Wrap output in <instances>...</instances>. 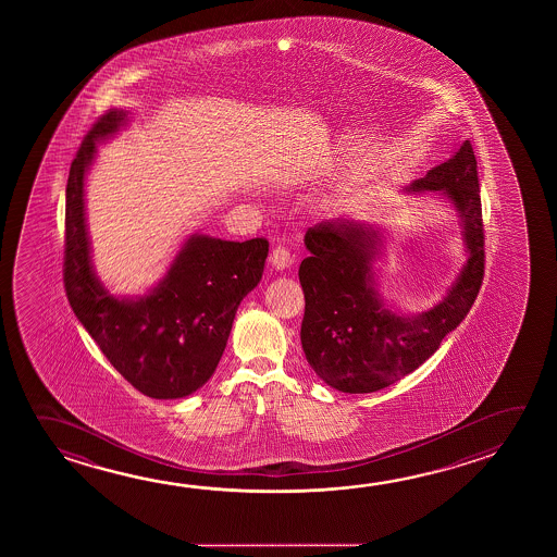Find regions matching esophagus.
Wrapping results in <instances>:
<instances>
[{"instance_id": "34e87169", "label": "esophagus", "mask_w": 557, "mask_h": 557, "mask_svg": "<svg viewBox=\"0 0 557 557\" xmlns=\"http://www.w3.org/2000/svg\"><path fill=\"white\" fill-rule=\"evenodd\" d=\"M270 264L277 272H283V270H287L289 265L293 264V256L287 248L275 247L272 250V255H270Z\"/></svg>"}]
</instances>
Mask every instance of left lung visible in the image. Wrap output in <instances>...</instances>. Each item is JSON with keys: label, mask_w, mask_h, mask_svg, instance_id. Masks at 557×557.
Listing matches in <instances>:
<instances>
[{"label": "left lung", "mask_w": 557, "mask_h": 557, "mask_svg": "<svg viewBox=\"0 0 557 557\" xmlns=\"http://www.w3.org/2000/svg\"><path fill=\"white\" fill-rule=\"evenodd\" d=\"M406 191H435L448 201L465 245V264L431 309L404 314L384 302L374 264L386 252V237L373 223L346 215L305 235L310 255L299 265L302 351L314 373L339 393H376L413 373L466 319L482 285V200L470 141L458 144L448 161Z\"/></svg>", "instance_id": "8db88e82"}]
</instances>
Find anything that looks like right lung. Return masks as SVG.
Returning a JSON list of instances; mask_svg holds the SVG:
<instances>
[{
  "label": "right lung",
  "mask_w": 557,
  "mask_h": 557,
  "mask_svg": "<svg viewBox=\"0 0 557 557\" xmlns=\"http://www.w3.org/2000/svg\"><path fill=\"white\" fill-rule=\"evenodd\" d=\"M129 112L102 116L75 156L65 188L64 283L83 329L139 393L174 400L215 373L238 305L262 280L268 240H221L194 233L163 280L144 295H114L95 272L85 215V178L97 146L126 128Z\"/></svg>",
  "instance_id": "obj_1"
}]
</instances>
